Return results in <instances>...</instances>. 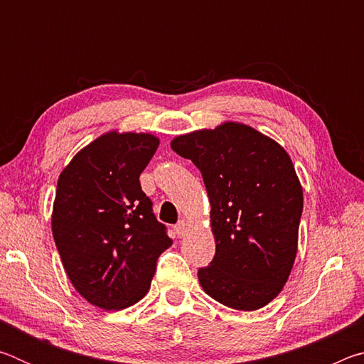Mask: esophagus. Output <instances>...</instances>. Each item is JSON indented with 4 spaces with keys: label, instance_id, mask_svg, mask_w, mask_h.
Wrapping results in <instances>:
<instances>
[{
    "label": "esophagus",
    "instance_id": "1",
    "mask_svg": "<svg viewBox=\"0 0 364 364\" xmlns=\"http://www.w3.org/2000/svg\"><path fill=\"white\" fill-rule=\"evenodd\" d=\"M186 230H188V223L184 220H181V221H178V223L175 225V232L178 234V236H184V234H186Z\"/></svg>",
    "mask_w": 364,
    "mask_h": 364
}]
</instances>
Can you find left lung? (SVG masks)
I'll return each instance as SVG.
<instances>
[{
	"mask_svg": "<svg viewBox=\"0 0 364 364\" xmlns=\"http://www.w3.org/2000/svg\"><path fill=\"white\" fill-rule=\"evenodd\" d=\"M193 160L210 199L215 257L199 268L200 286L234 310H258L281 292L297 254L304 193L291 157L241 123L171 141Z\"/></svg>",
	"mask_w": 364,
	"mask_h": 364,
	"instance_id": "left-lung-1",
	"label": "left lung"
}]
</instances>
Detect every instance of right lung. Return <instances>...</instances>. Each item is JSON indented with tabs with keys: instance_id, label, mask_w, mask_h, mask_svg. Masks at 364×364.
<instances>
[{
	"instance_id": "1",
	"label": "right lung",
	"mask_w": 364,
	"mask_h": 364,
	"mask_svg": "<svg viewBox=\"0 0 364 364\" xmlns=\"http://www.w3.org/2000/svg\"><path fill=\"white\" fill-rule=\"evenodd\" d=\"M157 147L152 134H104L80 151L58 180L54 242L73 287L104 310L143 299L157 258L171 245L139 183Z\"/></svg>"
}]
</instances>
